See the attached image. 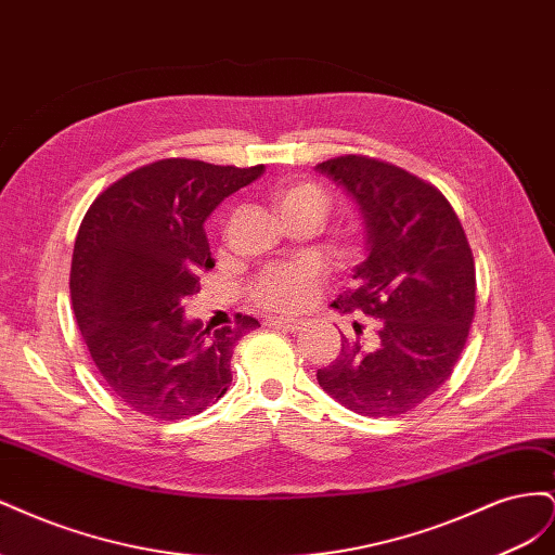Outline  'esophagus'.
Here are the masks:
<instances>
[{
    "instance_id": "obj_1",
    "label": "esophagus",
    "mask_w": 555,
    "mask_h": 555,
    "mask_svg": "<svg viewBox=\"0 0 555 555\" xmlns=\"http://www.w3.org/2000/svg\"><path fill=\"white\" fill-rule=\"evenodd\" d=\"M266 324L275 326V328H284V331L304 328V322H300V319H289V317H268Z\"/></svg>"
}]
</instances>
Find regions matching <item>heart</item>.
<instances>
[{
  "label": "heart",
  "instance_id": "1",
  "mask_svg": "<svg viewBox=\"0 0 555 555\" xmlns=\"http://www.w3.org/2000/svg\"><path fill=\"white\" fill-rule=\"evenodd\" d=\"M271 196L275 210L282 215L284 222H296V220H308L314 227L324 224L333 208V196L331 192L314 180H284L278 182L268 192ZM345 247L354 249L357 236L354 233H347ZM319 284V271L314 263L308 261H296V263H278L266 268L263 273L257 275L249 287V298L255 300L257 306L266 310H278V312H298L314 296V289Z\"/></svg>",
  "mask_w": 555,
  "mask_h": 555
}]
</instances>
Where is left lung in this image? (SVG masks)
<instances>
[{
    "label": "left lung",
    "mask_w": 555,
    "mask_h": 555,
    "mask_svg": "<svg viewBox=\"0 0 555 555\" xmlns=\"http://www.w3.org/2000/svg\"><path fill=\"white\" fill-rule=\"evenodd\" d=\"M317 169L357 201L367 259L359 284L333 308L379 319L377 343L343 340L317 382L361 416H400L451 377L477 306L475 257L456 210L435 184L365 155L333 157Z\"/></svg>",
    "instance_id": "left-lung-1"
}]
</instances>
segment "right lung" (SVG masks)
<instances>
[{
    "mask_svg": "<svg viewBox=\"0 0 555 555\" xmlns=\"http://www.w3.org/2000/svg\"><path fill=\"white\" fill-rule=\"evenodd\" d=\"M263 173L169 157L139 166L99 194L72 259V306L90 357L127 408L157 422L201 414L231 384V357L255 317L204 328L182 300L215 266L206 217Z\"/></svg>",
    "mask_w": 555,
    "mask_h": 555,
    "instance_id": "right-lung-1",
    "label": "right lung"
}]
</instances>
